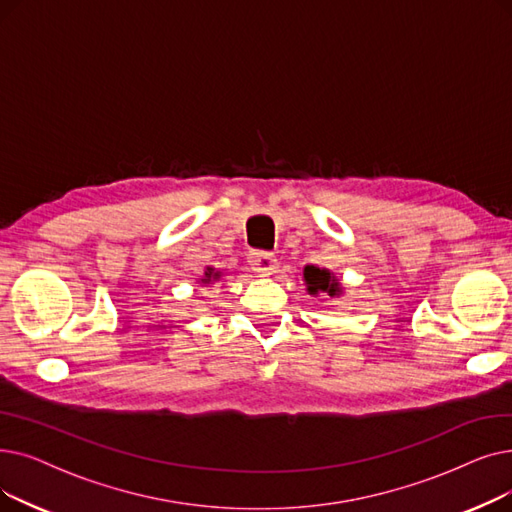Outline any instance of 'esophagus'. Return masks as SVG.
Here are the masks:
<instances>
[{"label":"esophagus","mask_w":512,"mask_h":512,"mask_svg":"<svg viewBox=\"0 0 512 512\" xmlns=\"http://www.w3.org/2000/svg\"><path fill=\"white\" fill-rule=\"evenodd\" d=\"M251 265L253 270L263 274V276H270L276 272V255L272 251H255L251 257Z\"/></svg>","instance_id":"1"}]
</instances>
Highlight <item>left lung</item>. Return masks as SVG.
Masks as SVG:
<instances>
[{"label": "left lung", "instance_id": "1", "mask_svg": "<svg viewBox=\"0 0 512 512\" xmlns=\"http://www.w3.org/2000/svg\"><path fill=\"white\" fill-rule=\"evenodd\" d=\"M303 276H305L309 293H318V291H326L328 295L339 293V282H335V278H332L330 272H326V270L309 265V268H305Z\"/></svg>", "mask_w": 512, "mask_h": 512}]
</instances>
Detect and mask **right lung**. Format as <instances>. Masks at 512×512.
Returning a JSON list of instances; mask_svg holds the SVG:
<instances>
[{
	"instance_id": "right-lung-1",
	"label": "right lung",
	"mask_w": 512,
	"mask_h": 512,
	"mask_svg": "<svg viewBox=\"0 0 512 512\" xmlns=\"http://www.w3.org/2000/svg\"><path fill=\"white\" fill-rule=\"evenodd\" d=\"M215 278H219V274H213V270H209V272L205 274V280H203V282H211V280H215Z\"/></svg>"
}]
</instances>
